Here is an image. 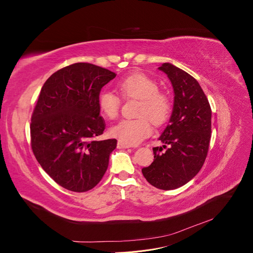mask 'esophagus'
Returning a JSON list of instances; mask_svg holds the SVG:
<instances>
[{
    "label": "esophagus",
    "instance_id": "34e87169",
    "mask_svg": "<svg viewBox=\"0 0 253 253\" xmlns=\"http://www.w3.org/2000/svg\"><path fill=\"white\" fill-rule=\"evenodd\" d=\"M117 148L118 149H127V148H129V145H127V144H125V143H122V142H118L117 143Z\"/></svg>",
    "mask_w": 253,
    "mask_h": 253
}]
</instances>
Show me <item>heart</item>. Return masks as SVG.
<instances>
[{
	"label": "heart",
	"instance_id": "obj_1",
	"mask_svg": "<svg viewBox=\"0 0 253 253\" xmlns=\"http://www.w3.org/2000/svg\"><path fill=\"white\" fill-rule=\"evenodd\" d=\"M121 95L125 98L139 100L136 119H124L111 127L110 134L118 141L136 145L152 133V124L162 126L171 113L169 98L159 91L158 83L148 76L134 74L118 83ZM98 105L103 116L114 119L117 117L120 99L113 91L104 90L99 95Z\"/></svg>",
	"mask_w": 253,
	"mask_h": 253
}]
</instances>
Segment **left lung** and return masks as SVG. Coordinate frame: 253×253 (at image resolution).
<instances>
[{
    "label": "left lung",
    "mask_w": 253,
    "mask_h": 253,
    "mask_svg": "<svg viewBox=\"0 0 253 253\" xmlns=\"http://www.w3.org/2000/svg\"><path fill=\"white\" fill-rule=\"evenodd\" d=\"M173 86L174 104L169 125L158 140L168 149H153L154 162L141 170L152 186L174 190L200 172L211 138V108L204 90L192 76L171 63L158 67Z\"/></svg>",
    "instance_id": "left-lung-1"
}]
</instances>
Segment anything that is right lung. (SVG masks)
I'll list each match as a JSON object with an SVG mask.
<instances>
[{
    "label": "right lung",
    "mask_w": 253,
    "mask_h": 253,
    "mask_svg": "<svg viewBox=\"0 0 253 253\" xmlns=\"http://www.w3.org/2000/svg\"><path fill=\"white\" fill-rule=\"evenodd\" d=\"M116 74L75 63L44 83L30 124L38 163L58 185L74 192L93 189L109 167L116 139L95 140L105 127L98 98Z\"/></svg>",
    "instance_id": "add662e5"
}]
</instances>
